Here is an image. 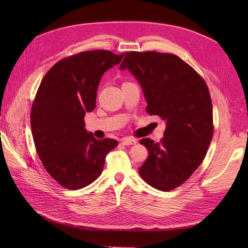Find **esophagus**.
<instances>
[{
	"label": "esophagus",
	"instance_id": "esophagus-1",
	"mask_svg": "<svg viewBox=\"0 0 248 248\" xmlns=\"http://www.w3.org/2000/svg\"><path fill=\"white\" fill-rule=\"evenodd\" d=\"M121 143H123V145H125V146H131V145H135L136 143H138V140H134V139L125 138L123 140H121Z\"/></svg>",
	"mask_w": 248,
	"mask_h": 248
}]
</instances>
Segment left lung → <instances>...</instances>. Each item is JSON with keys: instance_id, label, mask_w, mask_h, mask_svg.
I'll return each mask as SVG.
<instances>
[{"instance_id": "obj_1", "label": "left lung", "mask_w": 248, "mask_h": 248, "mask_svg": "<svg viewBox=\"0 0 248 248\" xmlns=\"http://www.w3.org/2000/svg\"><path fill=\"white\" fill-rule=\"evenodd\" d=\"M138 78L149 115L166 121L160 143L140 140L148 157L139 168L160 191L180 186L202 164L213 138V108L203 78L180 57L155 51L127 52L119 67Z\"/></svg>"}]
</instances>
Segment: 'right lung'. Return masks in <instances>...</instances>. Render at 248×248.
Returning <instances> with one entry per match:
<instances>
[{
    "mask_svg": "<svg viewBox=\"0 0 248 248\" xmlns=\"http://www.w3.org/2000/svg\"><path fill=\"white\" fill-rule=\"evenodd\" d=\"M123 57L108 50L80 52L57 62L40 83L31 109V134L46 170L62 187L93 182L118 145L87 133L84 117L96 107L102 75Z\"/></svg>",
    "mask_w": 248,
    "mask_h": 248,
    "instance_id": "right-lung-1",
    "label": "right lung"
}]
</instances>
